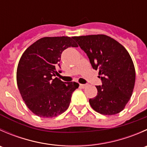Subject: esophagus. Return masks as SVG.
Wrapping results in <instances>:
<instances>
[{
    "label": "esophagus",
    "instance_id": "obj_1",
    "mask_svg": "<svg viewBox=\"0 0 147 147\" xmlns=\"http://www.w3.org/2000/svg\"><path fill=\"white\" fill-rule=\"evenodd\" d=\"M86 84H80V87H81V88H85L86 87Z\"/></svg>",
    "mask_w": 147,
    "mask_h": 147
}]
</instances>
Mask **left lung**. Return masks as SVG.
<instances>
[{"label":"left lung","instance_id":"1","mask_svg":"<svg viewBox=\"0 0 147 147\" xmlns=\"http://www.w3.org/2000/svg\"><path fill=\"white\" fill-rule=\"evenodd\" d=\"M87 54L93 69H98L102 84L90 99L92 109L104 115L119 113L130 100L135 83V68L127 50L105 35L73 37Z\"/></svg>","mask_w":147,"mask_h":147}]
</instances>
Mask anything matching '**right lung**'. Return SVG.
Instances as JSON below:
<instances>
[{"mask_svg":"<svg viewBox=\"0 0 147 147\" xmlns=\"http://www.w3.org/2000/svg\"><path fill=\"white\" fill-rule=\"evenodd\" d=\"M69 47H78L73 37H45L28 47L19 60L18 90L28 109L37 116L50 118L61 115L79 87L77 82L53 79L59 74L55 68L60 67L62 53Z\"/></svg>","mask_w":147,"mask_h":147,"instance_id":"obj_1","label":"right lung"}]
</instances>
